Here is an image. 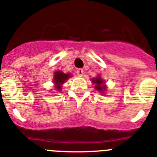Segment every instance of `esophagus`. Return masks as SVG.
<instances>
[{"instance_id":"34e87169","label":"esophagus","mask_w":157,"mask_h":157,"mask_svg":"<svg viewBox=\"0 0 157 157\" xmlns=\"http://www.w3.org/2000/svg\"><path fill=\"white\" fill-rule=\"evenodd\" d=\"M76 73H77V75L78 76H82L83 70L82 69H78V70L76 71Z\"/></svg>"}]
</instances>
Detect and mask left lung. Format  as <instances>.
I'll use <instances>...</instances> for the list:
<instances>
[{"mask_svg":"<svg viewBox=\"0 0 157 157\" xmlns=\"http://www.w3.org/2000/svg\"><path fill=\"white\" fill-rule=\"evenodd\" d=\"M93 82L95 83V88L99 90L100 92H104V90H105V86L103 85L104 81L101 78V77H98L93 79Z\"/></svg>","mask_w":157,"mask_h":157,"instance_id":"left-lung-1","label":"left lung"}]
</instances>
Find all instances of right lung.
<instances>
[{"instance_id":"add662e5","label":"right lung","mask_w":157,"mask_h":157,"mask_svg":"<svg viewBox=\"0 0 157 157\" xmlns=\"http://www.w3.org/2000/svg\"><path fill=\"white\" fill-rule=\"evenodd\" d=\"M70 77H71V75L70 74H64L61 71H56L55 72V75H54V78L53 81L54 83L56 84V89L57 90H61V85L63 83H64V82L66 81L67 78H69Z\"/></svg>"}]
</instances>
